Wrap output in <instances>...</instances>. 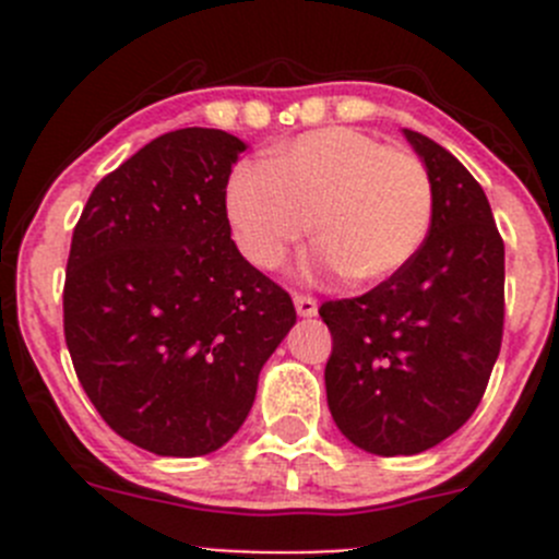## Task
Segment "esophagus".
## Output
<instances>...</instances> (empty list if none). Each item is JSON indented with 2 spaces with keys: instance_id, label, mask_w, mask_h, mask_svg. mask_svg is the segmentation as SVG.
<instances>
[{
  "instance_id": "esophagus-1",
  "label": "esophagus",
  "mask_w": 559,
  "mask_h": 559,
  "mask_svg": "<svg viewBox=\"0 0 559 559\" xmlns=\"http://www.w3.org/2000/svg\"><path fill=\"white\" fill-rule=\"evenodd\" d=\"M295 308L300 316H316V311H319V302L308 295H295Z\"/></svg>"
}]
</instances>
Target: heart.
I'll list each match as a JSON object with an SVG mask.
<instances>
[{
	"label": "heart",
	"instance_id": "1",
	"mask_svg": "<svg viewBox=\"0 0 559 559\" xmlns=\"http://www.w3.org/2000/svg\"><path fill=\"white\" fill-rule=\"evenodd\" d=\"M224 211L235 243L257 267H284L313 229L321 267L341 270L352 284H379L425 246L436 191L414 151L326 127L273 148L264 165L235 167Z\"/></svg>",
	"mask_w": 559,
	"mask_h": 559
}]
</instances>
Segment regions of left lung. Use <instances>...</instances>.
Returning <instances> with one entry per match:
<instances>
[{"label": "left lung", "mask_w": 559, "mask_h": 559, "mask_svg": "<svg viewBox=\"0 0 559 559\" xmlns=\"http://www.w3.org/2000/svg\"><path fill=\"white\" fill-rule=\"evenodd\" d=\"M403 134L432 178L430 235L368 295L319 308L332 332V419L354 447L381 456L427 452L460 430L503 341L506 248L487 194L443 145Z\"/></svg>", "instance_id": "1"}]
</instances>
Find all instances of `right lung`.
Listing matches in <instances>:
<instances>
[{
    "label": "right lung",
    "instance_id": "1",
    "mask_svg": "<svg viewBox=\"0 0 559 559\" xmlns=\"http://www.w3.org/2000/svg\"><path fill=\"white\" fill-rule=\"evenodd\" d=\"M243 151L222 129L162 134L94 186L72 233L64 337L78 381L110 430L159 456L222 449L297 321L233 240L224 191Z\"/></svg>",
    "mask_w": 559,
    "mask_h": 559
}]
</instances>
